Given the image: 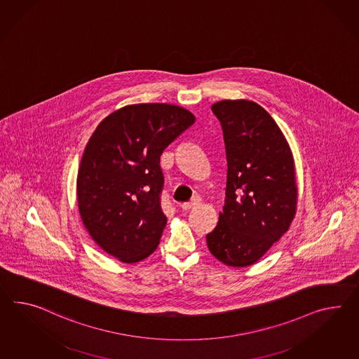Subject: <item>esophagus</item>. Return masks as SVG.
Returning <instances> with one entry per match:
<instances>
[{
	"mask_svg": "<svg viewBox=\"0 0 359 359\" xmlns=\"http://www.w3.org/2000/svg\"><path fill=\"white\" fill-rule=\"evenodd\" d=\"M198 198H193L189 202H184L183 205H182V208H183L184 210H191L193 206H196L197 203H198Z\"/></svg>",
	"mask_w": 359,
	"mask_h": 359,
	"instance_id": "obj_1",
	"label": "esophagus"
}]
</instances>
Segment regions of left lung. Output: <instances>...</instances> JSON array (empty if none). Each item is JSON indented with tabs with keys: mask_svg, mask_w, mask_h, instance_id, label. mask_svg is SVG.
Listing matches in <instances>:
<instances>
[{
	"mask_svg": "<svg viewBox=\"0 0 359 359\" xmlns=\"http://www.w3.org/2000/svg\"><path fill=\"white\" fill-rule=\"evenodd\" d=\"M211 110L222 124L228 170L223 211L206 243L220 262L248 267L279 241L296 215L294 159L262 106L223 100Z\"/></svg>",
	"mask_w": 359,
	"mask_h": 359,
	"instance_id": "8db88e82",
	"label": "left lung"
}]
</instances>
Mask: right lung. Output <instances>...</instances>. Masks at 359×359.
I'll list each match as a JSON object with an SVG mask.
<instances>
[{"mask_svg":"<svg viewBox=\"0 0 359 359\" xmlns=\"http://www.w3.org/2000/svg\"><path fill=\"white\" fill-rule=\"evenodd\" d=\"M194 122L180 106L136 104L97 126L81 157L76 193L83 224L106 253L136 263L157 249L167 223L161 154Z\"/></svg>","mask_w":359,"mask_h":359,"instance_id":"1","label":"right lung"}]
</instances>
